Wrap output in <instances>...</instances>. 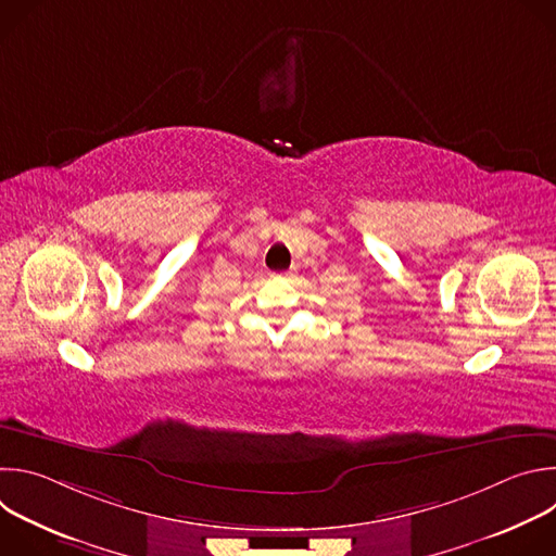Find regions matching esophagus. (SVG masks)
Here are the masks:
<instances>
[{
	"instance_id": "1",
	"label": "esophagus",
	"mask_w": 556,
	"mask_h": 556,
	"mask_svg": "<svg viewBox=\"0 0 556 556\" xmlns=\"http://www.w3.org/2000/svg\"><path fill=\"white\" fill-rule=\"evenodd\" d=\"M290 275H292V270H288V273H281L279 277H290Z\"/></svg>"
}]
</instances>
